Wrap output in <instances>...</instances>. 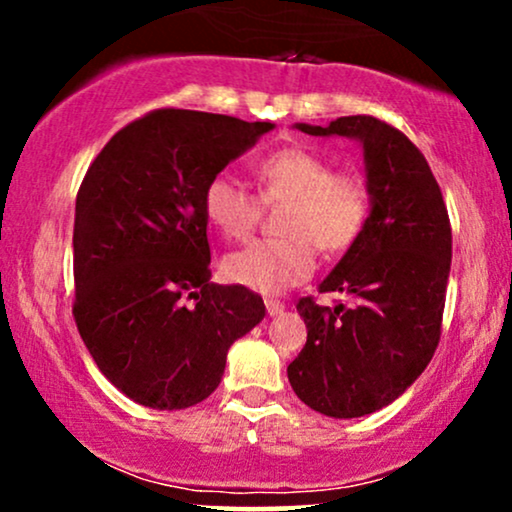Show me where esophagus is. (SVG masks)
I'll return each instance as SVG.
<instances>
[{
	"label": "esophagus",
	"mask_w": 512,
	"mask_h": 512,
	"mask_svg": "<svg viewBox=\"0 0 512 512\" xmlns=\"http://www.w3.org/2000/svg\"><path fill=\"white\" fill-rule=\"evenodd\" d=\"M264 305H267V313L272 315V317L284 313V303L276 301V298H267V301H264Z\"/></svg>",
	"instance_id": "obj_1"
}]
</instances>
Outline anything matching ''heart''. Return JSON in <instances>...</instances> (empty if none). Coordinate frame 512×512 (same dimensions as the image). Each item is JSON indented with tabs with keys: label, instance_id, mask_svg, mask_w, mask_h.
I'll return each mask as SVG.
<instances>
[{
	"label": "heart",
	"instance_id": "b5f03b06",
	"mask_svg": "<svg viewBox=\"0 0 512 512\" xmlns=\"http://www.w3.org/2000/svg\"><path fill=\"white\" fill-rule=\"evenodd\" d=\"M257 192L221 173L204 190V214L221 236L243 240L262 216L264 204H284L281 238L252 240L223 260L233 284L260 293H281L315 272V245L327 255L349 250L366 226L370 199L366 182L303 146H284L255 163Z\"/></svg>",
	"mask_w": 512,
	"mask_h": 512
}]
</instances>
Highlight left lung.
<instances>
[{"instance_id":"8db88e82","label":"left lung","mask_w":512,"mask_h":512,"mask_svg":"<svg viewBox=\"0 0 512 512\" xmlns=\"http://www.w3.org/2000/svg\"><path fill=\"white\" fill-rule=\"evenodd\" d=\"M296 127L356 139L366 158V226L320 284V293H344L349 303L327 308L301 298L308 342L289 363L301 402L356 419L395 402L431 363L452 257L448 209L424 154L397 127L370 115Z\"/></svg>"}]
</instances>
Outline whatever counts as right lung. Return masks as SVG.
I'll return each mask as SVG.
<instances>
[{
    "label": "right lung",
    "mask_w": 512,
    "mask_h": 512,
    "mask_svg": "<svg viewBox=\"0 0 512 512\" xmlns=\"http://www.w3.org/2000/svg\"><path fill=\"white\" fill-rule=\"evenodd\" d=\"M272 122L161 108L86 170L74 216V320L105 378L151 409H187L264 317L262 296L211 284L204 190Z\"/></svg>",
    "instance_id": "obj_1"
}]
</instances>
